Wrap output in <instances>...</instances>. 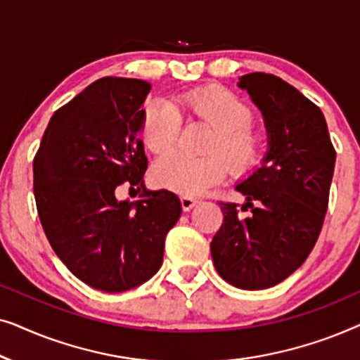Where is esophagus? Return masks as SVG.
Here are the masks:
<instances>
[{"mask_svg": "<svg viewBox=\"0 0 360 360\" xmlns=\"http://www.w3.org/2000/svg\"><path fill=\"white\" fill-rule=\"evenodd\" d=\"M180 201H181V208H184V211H190L193 206L198 205V198H193V196H181Z\"/></svg>", "mask_w": 360, "mask_h": 360, "instance_id": "esophagus-1", "label": "esophagus"}]
</instances>
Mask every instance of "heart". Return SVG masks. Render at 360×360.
<instances>
[{"label": "heart", "mask_w": 360, "mask_h": 360, "mask_svg": "<svg viewBox=\"0 0 360 360\" xmlns=\"http://www.w3.org/2000/svg\"><path fill=\"white\" fill-rule=\"evenodd\" d=\"M200 119L215 129L205 148L211 156L188 158L179 153L155 160L152 176L157 185L179 195L195 196L219 184L231 170L244 174L259 159L262 137L252 126V111L233 91L208 88L175 96L172 101L152 100L142 116V141L154 154H163L178 139L181 115Z\"/></svg>", "instance_id": "heart-1"}]
</instances>
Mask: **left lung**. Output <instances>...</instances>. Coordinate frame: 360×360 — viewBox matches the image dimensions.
<instances>
[{"label": "left lung", "instance_id": "1", "mask_svg": "<svg viewBox=\"0 0 360 360\" xmlns=\"http://www.w3.org/2000/svg\"><path fill=\"white\" fill-rule=\"evenodd\" d=\"M238 86L262 112L267 152L236 190L238 205L221 203L223 224L211 240L218 274L233 287L264 290L283 282L316 244L328 210L336 150L321 110L270 73H248Z\"/></svg>", "mask_w": 360, "mask_h": 360}]
</instances>
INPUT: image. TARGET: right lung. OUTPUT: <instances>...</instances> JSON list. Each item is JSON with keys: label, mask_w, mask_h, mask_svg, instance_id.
<instances>
[{"label": "right lung", "mask_w": 360, "mask_h": 360, "mask_svg": "<svg viewBox=\"0 0 360 360\" xmlns=\"http://www.w3.org/2000/svg\"><path fill=\"white\" fill-rule=\"evenodd\" d=\"M150 83L105 77L53 112L34 159V196L52 249L90 287L121 293L154 277L179 196L147 190L139 139ZM140 200H117L121 184Z\"/></svg>", "instance_id": "right-lung-1"}]
</instances>
